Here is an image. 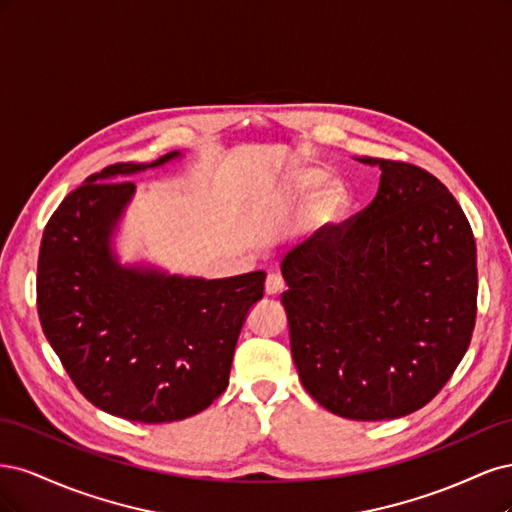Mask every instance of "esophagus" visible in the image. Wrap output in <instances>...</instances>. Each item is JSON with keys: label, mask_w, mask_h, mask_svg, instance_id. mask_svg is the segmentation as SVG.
<instances>
[{"label": "esophagus", "mask_w": 512, "mask_h": 512, "mask_svg": "<svg viewBox=\"0 0 512 512\" xmlns=\"http://www.w3.org/2000/svg\"><path fill=\"white\" fill-rule=\"evenodd\" d=\"M284 290V280L280 275H275V273H269L267 275V282H265V292L269 294V297H277V294H280Z\"/></svg>", "instance_id": "1"}]
</instances>
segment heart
<instances>
[{
	"mask_svg": "<svg viewBox=\"0 0 512 512\" xmlns=\"http://www.w3.org/2000/svg\"><path fill=\"white\" fill-rule=\"evenodd\" d=\"M322 173L318 170H305L292 183V190L297 194H307L309 190L318 185ZM346 209V192L339 183H327L324 188L314 196L312 209H309V220L316 228H324L339 220V215Z\"/></svg>",
	"mask_w": 512,
	"mask_h": 512,
	"instance_id": "obj_1",
	"label": "heart"
}]
</instances>
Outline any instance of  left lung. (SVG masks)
I'll use <instances>...</instances> for the list:
<instances>
[{"instance_id": "obj_1", "label": "left lung", "mask_w": 512, "mask_h": 512, "mask_svg": "<svg viewBox=\"0 0 512 512\" xmlns=\"http://www.w3.org/2000/svg\"><path fill=\"white\" fill-rule=\"evenodd\" d=\"M382 168L371 203L282 262L290 350L305 391L352 421L421 410L451 380L476 322V241L425 168Z\"/></svg>"}]
</instances>
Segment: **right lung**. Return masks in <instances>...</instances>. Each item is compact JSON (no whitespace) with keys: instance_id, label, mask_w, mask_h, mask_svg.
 Returning a JSON list of instances; mask_svg holds the SVG:
<instances>
[{"instance_id":"obj_1","label":"right lung","mask_w":512,"mask_h":512,"mask_svg":"<svg viewBox=\"0 0 512 512\" xmlns=\"http://www.w3.org/2000/svg\"><path fill=\"white\" fill-rule=\"evenodd\" d=\"M177 156L89 175L46 222L38 256L40 324L70 380L96 408L147 425L183 421L226 391L243 320L267 277L207 282L117 265L111 232L134 183L113 179Z\"/></svg>"}]
</instances>
